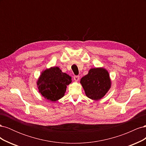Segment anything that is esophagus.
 <instances>
[{
	"label": "esophagus",
	"mask_w": 146,
	"mask_h": 146,
	"mask_svg": "<svg viewBox=\"0 0 146 146\" xmlns=\"http://www.w3.org/2000/svg\"><path fill=\"white\" fill-rule=\"evenodd\" d=\"M80 79V76H74V80L76 82H78Z\"/></svg>",
	"instance_id": "34e87169"
}]
</instances>
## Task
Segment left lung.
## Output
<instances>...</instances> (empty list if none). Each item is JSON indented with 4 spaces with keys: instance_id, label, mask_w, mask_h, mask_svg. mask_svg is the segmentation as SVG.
Wrapping results in <instances>:
<instances>
[{
    "instance_id": "1",
    "label": "left lung",
    "mask_w": 146,
    "mask_h": 146,
    "mask_svg": "<svg viewBox=\"0 0 146 146\" xmlns=\"http://www.w3.org/2000/svg\"><path fill=\"white\" fill-rule=\"evenodd\" d=\"M80 83L88 98L96 100L102 98L111 86L109 74L104 68L90 69Z\"/></svg>"
}]
</instances>
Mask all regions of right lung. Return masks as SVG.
I'll return each mask as SVG.
<instances>
[{
    "mask_svg": "<svg viewBox=\"0 0 146 146\" xmlns=\"http://www.w3.org/2000/svg\"><path fill=\"white\" fill-rule=\"evenodd\" d=\"M71 82V77L69 75L61 72L58 67H53L42 73L37 85L42 96L53 102L63 98L66 86Z\"/></svg>",
    "mask_w": 146,
    "mask_h": 146,
    "instance_id": "obj_1",
    "label": "right lung"
}]
</instances>
